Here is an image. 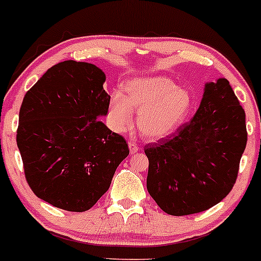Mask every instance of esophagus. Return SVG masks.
Wrapping results in <instances>:
<instances>
[{
	"mask_svg": "<svg viewBox=\"0 0 261 261\" xmlns=\"http://www.w3.org/2000/svg\"><path fill=\"white\" fill-rule=\"evenodd\" d=\"M128 148H130V153H136L139 151V146L135 142H128Z\"/></svg>",
	"mask_w": 261,
	"mask_h": 261,
	"instance_id": "34e87169",
	"label": "esophagus"
}]
</instances>
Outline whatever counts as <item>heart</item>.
<instances>
[{
  "label": "heart",
  "mask_w": 261,
  "mask_h": 261,
  "mask_svg": "<svg viewBox=\"0 0 261 261\" xmlns=\"http://www.w3.org/2000/svg\"><path fill=\"white\" fill-rule=\"evenodd\" d=\"M192 95L186 88L177 87L167 76H139L130 79L122 91L111 94L108 119L111 127L124 133L131 125L134 110L137 127L145 139L156 141L170 136L187 119Z\"/></svg>",
  "instance_id": "1"
}]
</instances>
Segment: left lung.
Here are the masks:
<instances>
[{
	"label": "left lung",
	"mask_w": 261,
	"mask_h": 261,
	"mask_svg": "<svg viewBox=\"0 0 261 261\" xmlns=\"http://www.w3.org/2000/svg\"><path fill=\"white\" fill-rule=\"evenodd\" d=\"M247 140L244 109L228 80L205 83L191 121L145 147L148 193L171 216L210 210L233 188Z\"/></svg>",
	"instance_id": "8db88e82"
}]
</instances>
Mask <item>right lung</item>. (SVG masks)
I'll return each instance as SVG.
<instances>
[{"mask_svg": "<svg viewBox=\"0 0 261 261\" xmlns=\"http://www.w3.org/2000/svg\"><path fill=\"white\" fill-rule=\"evenodd\" d=\"M105 79L91 63H58L19 109L17 146L25 179L38 198L61 210H90L128 154L124 137L99 120L110 100Z\"/></svg>", "mask_w": 261, "mask_h": 261, "instance_id": "add662e5", "label": "right lung"}]
</instances>
